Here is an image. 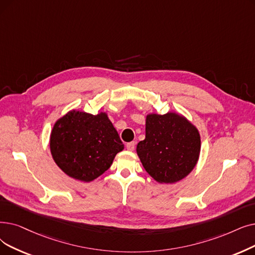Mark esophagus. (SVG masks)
<instances>
[{
	"label": "esophagus",
	"mask_w": 255,
	"mask_h": 255,
	"mask_svg": "<svg viewBox=\"0 0 255 255\" xmlns=\"http://www.w3.org/2000/svg\"><path fill=\"white\" fill-rule=\"evenodd\" d=\"M126 148H127V150H129V151H133L134 148H135V142H134V141L128 142L127 145H126Z\"/></svg>",
	"instance_id": "34e87169"
}]
</instances>
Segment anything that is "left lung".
Here are the masks:
<instances>
[{
  "instance_id": "left-lung-1",
  "label": "left lung",
  "mask_w": 255,
  "mask_h": 255,
  "mask_svg": "<svg viewBox=\"0 0 255 255\" xmlns=\"http://www.w3.org/2000/svg\"><path fill=\"white\" fill-rule=\"evenodd\" d=\"M201 137L184 116L168 112L146 116V135L136 146L142 167L159 183H175L189 175L199 160Z\"/></svg>"
}]
</instances>
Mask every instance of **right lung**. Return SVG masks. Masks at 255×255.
I'll use <instances>...</instances> for the list:
<instances>
[{
  "instance_id": "1",
  "label": "right lung",
  "mask_w": 255,
  "mask_h": 255,
  "mask_svg": "<svg viewBox=\"0 0 255 255\" xmlns=\"http://www.w3.org/2000/svg\"><path fill=\"white\" fill-rule=\"evenodd\" d=\"M124 145L107 113L96 116L72 109L59 118L50 135V151L71 178L91 182L105 173Z\"/></svg>"
}]
</instances>
